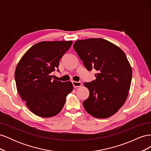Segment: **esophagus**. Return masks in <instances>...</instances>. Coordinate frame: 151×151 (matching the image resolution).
Returning a JSON list of instances; mask_svg holds the SVG:
<instances>
[{
    "instance_id": "obj_1",
    "label": "esophagus",
    "mask_w": 151,
    "mask_h": 151,
    "mask_svg": "<svg viewBox=\"0 0 151 151\" xmlns=\"http://www.w3.org/2000/svg\"><path fill=\"white\" fill-rule=\"evenodd\" d=\"M73 86H74V88H78V87H81L82 86V83L80 81L77 82V81H72Z\"/></svg>"
}]
</instances>
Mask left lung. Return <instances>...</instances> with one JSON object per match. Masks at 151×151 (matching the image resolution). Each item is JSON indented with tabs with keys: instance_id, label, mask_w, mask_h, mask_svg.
I'll use <instances>...</instances> for the list:
<instances>
[{
	"instance_id": "left-lung-1",
	"label": "left lung",
	"mask_w": 151,
	"mask_h": 151,
	"mask_svg": "<svg viewBox=\"0 0 151 151\" xmlns=\"http://www.w3.org/2000/svg\"><path fill=\"white\" fill-rule=\"evenodd\" d=\"M73 47L87 69L98 71L95 81L84 83L89 91L84 109L95 118L111 116L126 101L130 88L132 70L126 55L102 38L77 40Z\"/></svg>"
}]
</instances>
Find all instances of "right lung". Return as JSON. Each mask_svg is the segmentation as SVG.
<instances>
[{
	"mask_svg": "<svg viewBox=\"0 0 151 151\" xmlns=\"http://www.w3.org/2000/svg\"><path fill=\"white\" fill-rule=\"evenodd\" d=\"M72 41L41 42L32 46L17 63L15 70L17 90L35 115L50 118L57 115L73 90L70 81L53 79L52 72Z\"/></svg>",
	"mask_w": 151,
	"mask_h": 151,
	"instance_id": "add662e5",
	"label": "right lung"
}]
</instances>
